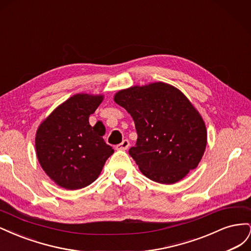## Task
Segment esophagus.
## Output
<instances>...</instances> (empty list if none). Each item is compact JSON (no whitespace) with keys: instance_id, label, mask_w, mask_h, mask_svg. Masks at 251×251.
<instances>
[{"instance_id":"obj_1","label":"esophagus","mask_w":251,"mask_h":251,"mask_svg":"<svg viewBox=\"0 0 251 251\" xmlns=\"http://www.w3.org/2000/svg\"><path fill=\"white\" fill-rule=\"evenodd\" d=\"M128 147H130V142H128L127 139H125L123 142L119 143L118 146H116V150H118V151H126V150H127Z\"/></svg>"}]
</instances>
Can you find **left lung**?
<instances>
[{
  "label": "left lung",
  "mask_w": 251,
  "mask_h": 251,
  "mask_svg": "<svg viewBox=\"0 0 251 251\" xmlns=\"http://www.w3.org/2000/svg\"><path fill=\"white\" fill-rule=\"evenodd\" d=\"M114 101L132 116L137 142L128 154L147 178L174 184L196 169L207 143L201 114L179 89L162 81L120 90Z\"/></svg>",
  "instance_id": "8db88e82"
}]
</instances>
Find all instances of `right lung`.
Here are the masks:
<instances>
[{
  "label": "right lung",
  "instance_id": "add662e5",
  "mask_svg": "<svg viewBox=\"0 0 251 251\" xmlns=\"http://www.w3.org/2000/svg\"><path fill=\"white\" fill-rule=\"evenodd\" d=\"M102 100V94H75L53 110L37 128V160L56 185L69 191L90 185L114 153L102 138L104 130L89 123Z\"/></svg>",
  "mask_w": 251,
  "mask_h": 251
}]
</instances>
